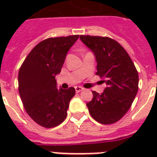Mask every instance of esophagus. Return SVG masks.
<instances>
[{
  "instance_id": "esophagus-1",
  "label": "esophagus",
  "mask_w": 157,
  "mask_h": 157,
  "mask_svg": "<svg viewBox=\"0 0 157 157\" xmlns=\"http://www.w3.org/2000/svg\"><path fill=\"white\" fill-rule=\"evenodd\" d=\"M75 90H76V93H79V92H81L84 90L83 87H81V86H76L75 87Z\"/></svg>"
}]
</instances>
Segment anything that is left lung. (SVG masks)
I'll list each match as a JSON object with an SVG mask.
<instances>
[{
	"label": "left lung",
	"instance_id": "obj_1",
	"mask_svg": "<svg viewBox=\"0 0 157 157\" xmlns=\"http://www.w3.org/2000/svg\"><path fill=\"white\" fill-rule=\"evenodd\" d=\"M80 39L94 54L96 75L107 85L101 94L92 92L93 99L86 106L96 121L113 124L131 107L139 90V73L128 53L112 38L87 35Z\"/></svg>",
	"mask_w": 157,
	"mask_h": 157
}]
</instances>
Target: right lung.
I'll use <instances>...</instances> for the list:
<instances>
[{
    "label": "right lung",
    "mask_w": 157,
    "mask_h": 157,
    "mask_svg": "<svg viewBox=\"0 0 157 157\" xmlns=\"http://www.w3.org/2000/svg\"><path fill=\"white\" fill-rule=\"evenodd\" d=\"M78 35L51 37L40 41L23 61L18 71V92L26 112L45 128L59 125L66 119L75 89L57 88L55 76L60 73L67 51Z\"/></svg>",
    "instance_id": "1"
}]
</instances>
